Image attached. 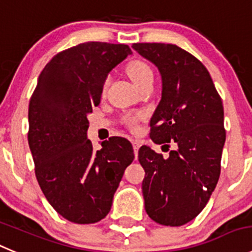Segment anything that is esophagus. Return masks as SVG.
<instances>
[{
	"mask_svg": "<svg viewBox=\"0 0 252 252\" xmlns=\"http://www.w3.org/2000/svg\"><path fill=\"white\" fill-rule=\"evenodd\" d=\"M132 146H133V151H135V157L137 158V155H138V148L141 147L140 141H137V140H132Z\"/></svg>",
	"mask_w": 252,
	"mask_h": 252,
	"instance_id": "34e87169",
	"label": "esophagus"
}]
</instances>
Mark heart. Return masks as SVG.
Returning <instances> with one entry per match:
<instances>
[{"mask_svg":"<svg viewBox=\"0 0 252 252\" xmlns=\"http://www.w3.org/2000/svg\"><path fill=\"white\" fill-rule=\"evenodd\" d=\"M127 74L131 78V80L136 84V86H138L141 83H143L146 79L152 76V70H151L150 66H148L146 63H143V62L133 61L127 65ZM105 86H106V84H105ZM140 117H141L140 115L130 116L127 119V121L130 122L131 125H133L138 119H140Z\"/></svg>","mask_w":252,"mask_h":252,"instance_id":"1","label":"heart"}]
</instances>
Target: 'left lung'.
<instances>
[{
    "instance_id": "1",
    "label": "left lung",
    "mask_w": 252,
    "mask_h": 252,
    "mask_svg": "<svg viewBox=\"0 0 252 252\" xmlns=\"http://www.w3.org/2000/svg\"><path fill=\"white\" fill-rule=\"evenodd\" d=\"M132 48L158 69L162 81L151 138L177 145L168 158L148 146L138 151L146 173L145 209L158 224L181 226L204 209L219 181L226 137L224 107L209 71L188 52L163 43H136Z\"/></svg>"
}]
</instances>
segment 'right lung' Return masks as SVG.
Instances as JSON below:
<instances>
[{"label":"right lung","instance_id":"add662e5","mask_svg":"<svg viewBox=\"0 0 252 252\" xmlns=\"http://www.w3.org/2000/svg\"><path fill=\"white\" fill-rule=\"evenodd\" d=\"M132 54L126 44L81 43L57 54L40 73L28 109V145L49 204L76 224L109 214L132 145L111 137L94 150L88 115L97 106L110 71Z\"/></svg>","mask_w":252,"mask_h":252}]
</instances>
